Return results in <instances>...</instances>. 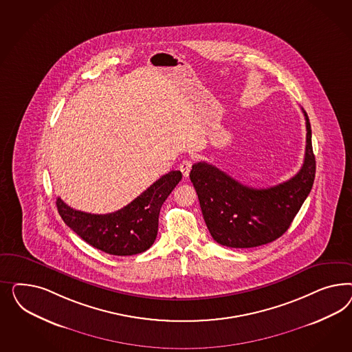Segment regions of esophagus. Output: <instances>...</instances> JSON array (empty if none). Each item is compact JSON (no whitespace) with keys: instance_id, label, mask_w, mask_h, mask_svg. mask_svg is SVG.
<instances>
[{"instance_id":"34e87169","label":"esophagus","mask_w":352,"mask_h":352,"mask_svg":"<svg viewBox=\"0 0 352 352\" xmlns=\"http://www.w3.org/2000/svg\"><path fill=\"white\" fill-rule=\"evenodd\" d=\"M192 168V161L190 160H183L181 162V165H179V170L182 171V174H183V177L184 178H187L188 175H190V171H191Z\"/></svg>"}]
</instances>
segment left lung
I'll return each mask as SVG.
<instances>
[{
    "mask_svg": "<svg viewBox=\"0 0 352 352\" xmlns=\"http://www.w3.org/2000/svg\"><path fill=\"white\" fill-rule=\"evenodd\" d=\"M306 118V152L300 170L289 181L268 188H252L205 161L192 166L204 221L214 240L228 248L265 245L288 231L312 188L316 161Z\"/></svg>",
    "mask_w": 352,
    "mask_h": 352,
    "instance_id": "left-lung-1",
    "label": "left lung"
}]
</instances>
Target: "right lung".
Listing matches in <instances>:
<instances>
[{"mask_svg": "<svg viewBox=\"0 0 352 352\" xmlns=\"http://www.w3.org/2000/svg\"><path fill=\"white\" fill-rule=\"evenodd\" d=\"M181 179V171H169L135 200L113 213L75 210L60 197L56 199V208L64 223L87 244L107 254L134 256L146 252L155 243L161 206Z\"/></svg>", "mask_w": 352, "mask_h": 352, "instance_id": "obj_1", "label": "right lung"}]
</instances>
